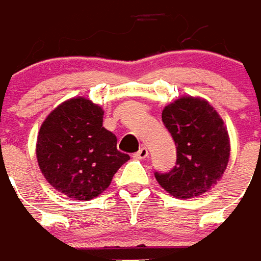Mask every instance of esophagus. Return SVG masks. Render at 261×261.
Masks as SVG:
<instances>
[{
    "label": "esophagus",
    "instance_id": "34e87169",
    "mask_svg": "<svg viewBox=\"0 0 261 261\" xmlns=\"http://www.w3.org/2000/svg\"><path fill=\"white\" fill-rule=\"evenodd\" d=\"M148 156V149L145 147H141L139 151L135 153V158H137V159H145Z\"/></svg>",
    "mask_w": 261,
    "mask_h": 261
}]
</instances>
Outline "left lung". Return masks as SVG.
I'll use <instances>...</instances> for the list:
<instances>
[{"label":"left lung","instance_id":"8db88e82","mask_svg":"<svg viewBox=\"0 0 261 261\" xmlns=\"http://www.w3.org/2000/svg\"><path fill=\"white\" fill-rule=\"evenodd\" d=\"M162 121L176 145V164L155 178L176 198L201 195L220 180L228 166L230 145L224 121L209 102L182 97L166 106Z\"/></svg>","mask_w":261,"mask_h":261}]
</instances>
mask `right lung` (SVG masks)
Here are the masks:
<instances>
[{
    "mask_svg": "<svg viewBox=\"0 0 261 261\" xmlns=\"http://www.w3.org/2000/svg\"><path fill=\"white\" fill-rule=\"evenodd\" d=\"M103 110L86 98L68 99L43 122L36 155L52 187L89 201L109 187L128 153L117 149L116 135L102 126Z\"/></svg>",
    "mask_w": 261,
    "mask_h": 261,
    "instance_id": "add662e5",
    "label": "right lung"
}]
</instances>
